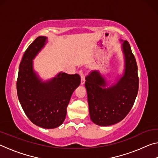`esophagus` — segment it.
I'll return each mask as SVG.
<instances>
[{
	"label": "esophagus",
	"instance_id": "34e87169",
	"mask_svg": "<svg viewBox=\"0 0 158 158\" xmlns=\"http://www.w3.org/2000/svg\"><path fill=\"white\" fill-rule=\"evenodd\" d=\"M80 76H81V85H84L85 83V77L82 71H80Z\"/></svg>",
	"mask_w": 158,
	"mask_h": 158
}]
</instances>
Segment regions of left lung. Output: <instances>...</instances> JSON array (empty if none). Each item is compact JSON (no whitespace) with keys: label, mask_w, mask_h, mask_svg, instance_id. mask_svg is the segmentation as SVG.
Masks as SVG:
<instances>
[{"label":"left lung","mask_w":158,"mask_h":158,"mask_svg":"<svg viewBox=\"0 0 158 158\" xmlns=\"http://www.w3.org/2000/svg\"><path fill=\"white\" fill-rule=\"evenodd\" d=\"M121 42L125 62L123 75L110 85L98 71H93L85 77L90 119L100 126H109L121 121L131 110L137 95V62L128 42Z\"/></svg>","instance_id":"1"}]
</instances>
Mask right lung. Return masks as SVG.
<instances>
[{
	"mask_svg": "<svg viewBox=\"0 0 158 158\" xmlns=\"http://www.w3.org/2000/svg\"><path fill=\"white\" fill-rule=\"evenodd\" d=\"M47 42L37 37L26 50L19 68L17 90L19 100L30 121L37 126L53 129L63 123L74 90L81 83L78 74L59 73L42 81L33 69V59Z\"/></svg>",
	"mask_w": 158,
	"mask_h": 158,
	"instance_id": "1",
	"label": "right lung"
}]
</instances>
